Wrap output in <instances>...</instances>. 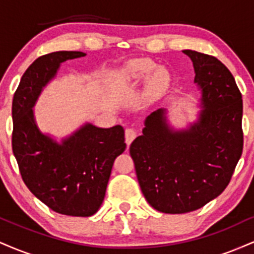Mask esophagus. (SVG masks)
Wrapping results in <instances>:
<instances>
[{
	"mask_svg": "<svg viewBox=\"0 0 254 254\" xmlns=\"http://www.w3.org/2000/svg\"><path fill=\"white\" fill-rule=\"evenodd\" d=\"M137 136V131L132 127H129V129L125 130V142H127V145H130L131 142L136 138Z\"/></svg>",
	"mask_w": 254,
	"mask_h": 254,
	"instance_id": "esophagus-1",
	"label": "esophagus"
}]
</instances>
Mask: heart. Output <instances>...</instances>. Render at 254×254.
Segmentation results:
<instances>
[{"label":"heart","mask_w":254,"mask_h":254,"mask_svg":"<svg viewBox=\"0 0 254 254\" xmlns=\"http://www.w3.org/2000/svg\"><path fill=\"white\" fill-rule=\"evenodd\" d=\"M151 75L149 80V88L154 93H160L170 86L171 78L168 72L164 69H157L156 64L149 58H137L130 61L125 65L122 81L123 82H132V81H141Z\"/></svg>","instance_id":"heart-1"}]
</instances>
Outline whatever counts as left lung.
<instances>
[{"instance_id":"left-lung-1","label":"left lung","mask_w":254,"mask_h":254,"mask_svg":"<svg viewBox=\"0 0 254 254\" xmlns=\"http://www.w3.org/2000/svg\"><path fill=\"white\" fill-rule=\"evenodd\" d=\"M202 89L198 123L172 131L165 111L145 121L130 145L142 193L156 210L184 214L202 208L228 186L243 154V97L232 72L216 57L184 50Z\"/></svg>"}]
</instances>
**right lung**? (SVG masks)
Here are the masks:
<instances>
[{
    "label": "right lung",
    "mask_w": 254,
    "mask_h": 254,
    "mask_svg": "<svg viewBox=\"0 0 254 254\" xmlns=\"http://www.w3.org/2000/svg\"><path fill=\"white\" fill-rule=\"evenodd\" d=\"M83 56L80 51L51 52L28 66L11 105V148L25 185L38 199L58 214L87 217L100 208L115 159L127 148L123 127L87 124L58 144L38 130L32 111L60 64Z\"/></svg>",
    "instance_id": "1"
}]
</instances>
